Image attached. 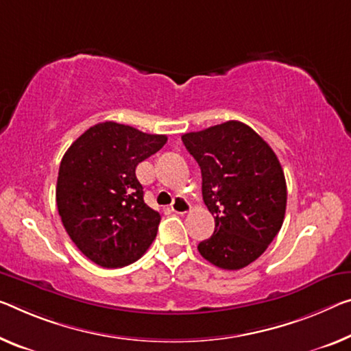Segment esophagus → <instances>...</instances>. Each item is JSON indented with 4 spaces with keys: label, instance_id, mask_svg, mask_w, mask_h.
Masks as SVG:
<instances>
[{
    "label": "esophagus",
    "instance_id": "1",
    "mask_svg": "<svg viewBox=\"0 0 351 351\" xmlns=\"http://www.w3.org/2000/svg\"><path fill=\"white\" fill-rule=\"evenodd\" d=\"M171 210L174 213H179V215H183V213H188L191 210V206H190V202L186 201L185 197H182V196H176V199H174V202L171 204Z\"/></svg>",
    "mask_w": 351,
    "mask_h": 351
}]
</instances>
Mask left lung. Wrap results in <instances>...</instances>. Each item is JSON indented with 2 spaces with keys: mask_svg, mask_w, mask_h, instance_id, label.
I'll use <instances>...</instances> for the list:
<instances>
[{
  "mask_svg": "<svg viewBox=\"0 0 351 351\" xmlns=\"http://www.w3.org/2000/svg\"><path fill=\"white\" fill-rule=\"evenodd\" d=\"M202 172V197L215 215V232L201 256L223 269H240L261 257L284 223L287 185L273 149L239 121L182 136Z\"/></svg>",
  "mask_w": 351,
  "mask_h": 351,
  "instance_id": "1",
  "label": "left lung"
}]
</instances>
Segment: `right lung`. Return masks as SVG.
<instances>
[{
  "mask_svg": "<svg viewBox=\"0 0 351 351\" xmlns=\"http://www.w3.org/2000/svg\"><path fill=\"white\" fill-rule=\"evenodd\" d=\"M165 134L101 122L64 154L56 206L70 239L104 268L138 261L157 237L160 213L144 202L136 166L163 147Z\"/></svg>",
  "mask_w": 351,
  "mask_h": 351,
  "instance_id": "right-lung-1",
  "label": "right lung"
}]
</instances>
